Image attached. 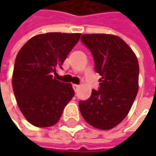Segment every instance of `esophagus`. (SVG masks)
Listing matches in <instances>:
<instances>
[{"label":"esophagus","mask_w":156,"mask_h":156,"mask_svg":"<svg viewBox=\"0 0 156 156\" xmlns=\"http://www.w3.org/2000/svg\"><path fill=\"white\" fill-rule=\"evenodd\" d=\"M72 87H73V89H74L75 91H77V90H78V88L79 87V86L77 85V84H73V85H72Z\"/></svg>","instance_id":"esophagus-1"}]
</instances>
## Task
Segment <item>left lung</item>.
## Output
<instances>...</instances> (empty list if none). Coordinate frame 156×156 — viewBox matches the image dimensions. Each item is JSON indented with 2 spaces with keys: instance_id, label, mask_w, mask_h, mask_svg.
Masks as SVG:
<instances>
[{
  "instance_id": "left-lung-1",
  "label": "left lung",
  "mask_w": 156,
  "mask_h": 156,
  "mask_svg": "<svg viewBox=\"0 0 156 156\" xmlns=\"http://www.w3.org/2000/svg\"><path fill=\"white\" fill-rule=\"evenodd\" d=\"M81 41L94 58L98 73V90L78 106L90 126L109 130L127 115L138 91L139 65L136 54L119 37L110 34H83Z\"/></svg>"
}]
</instances>
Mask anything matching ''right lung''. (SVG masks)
I'll return each instance as SVG.
<instances>
[{"label": "right lung", "mask_w": 156, "mask_h": 156, "mask_svg": "<svg viewBox=\"0 0 156 156\" xmlns=\"http://www.w3.org/2000/svg\"><path fill=\"white\" fill-rule=\"evenodd\" d=\"M80 33L48 32L30 39L17 54L12 88L19 108L33 126L48 127L59 120L74 97L72 85L53 77L78 43Z\"/></svg>", "instance_id": "right-lung-1"}]
</instances>
